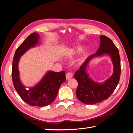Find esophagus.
<instances>
[{
    "instance_id": "obj_1",
    "label": "esophagus",
    "mask_w": 133,
    "mask_h": 133,
    "mask_svg": "<svg viewBox=\"0 0 133 133\" xmlns=\"http://www.w3.org/2000/svg\"><path fill=\"white\" fill-rule=\"evenodd\" d=\"M72 77H73V74L71 72H68L66 74V79L67 80L71 79Z\"/></svg>"
}]
</instances>
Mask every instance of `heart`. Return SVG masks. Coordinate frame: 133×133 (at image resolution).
<instances>
[{"mask_svg":"<svg viewBox=\"0 0 133 133\" xmlns=\"http://www.w3.org/2000/svg\"><path fill=\"white\" fill-rule=\"evenodd\" d=\"M81 50H82V48H80V47L76 48V51L77 52H79Z\"/></svg>","mask_w":133,"mask_h":133,"instance_id":"obj_1","label":"heart"}]
</instances>
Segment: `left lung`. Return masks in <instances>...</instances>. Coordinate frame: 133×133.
I'll return each mask as SVG.
<instances>
[{
	"label": "left lung",
	"mask_w": 133,
	"mask_h": 133,
	"mask_svg": "<svg viewBox=\"0 0 133 133\" xmlns=\"http://www.w3.org/2000/svg\"><path fill=\"white\" fill-rule=\"evenodd\" d=\"M100 46L96 53L88 57L74 75L78 83L76 97L80 102L89 105L102 102L109 98L118 85L121 73L120 58L118 48L111 40L105 35L100 36ZM104 54L111 56L114 65V72L104 83H96L89 77L86 73V68L92 57Z\"/></svg>",
	"instance_id": "left-lung-1"
}]
</instances>
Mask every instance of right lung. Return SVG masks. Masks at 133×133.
Segmentation results:
<instances>
[{
	"label": "right lung",
	"mask_w": 133,
	"mask_h": 133,
	"mask_svg": "<svg viewBox=\"0 0 133 133\" xmlns=\"http://www.w3.org/2000/svg\"><path fill=\"white\" fill-rule=\"evenodd\" d=\"M38 39V33H32L17 48L13 58L11 75L15 89L24 101L31 106L45 107L55 100L60 85L65 81V72L48 71L37 85L29 89L22 85L19 79L18 62L27 50L37 45Z\"/></svg>",
	"instance_id": "obj_1"
}]
</instances>
